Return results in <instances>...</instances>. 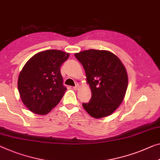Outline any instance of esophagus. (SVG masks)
Returning a JSON list of instances; mask_svg holds the SVG:
<instances>
[{"label":"esophagus","instance_id":"esophagus-1","mask_svg":"<svg viewBox=\"0 0 160 160\" xmlns=\"http://www.w3.org/2000/svg\"><path fill=\"white\" fill-rule=\"evenodd\" d=\"M78 88H79V85H76L75 86L73 87V89L75 90H78Z\"/></svg>","mask_w":160,"mask_h":160}]
</instances>
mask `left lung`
I'll return each instance as SVG.
<instances>
[{
    "mask_svg": "<svg viewBox=\"0 0 160 160\" xmlns=\"http://www.w3.org/2000/svg\"><path fill=\"white\" fill-rule=\"evenodd\" d=\"M75 57L85 69L92 92L83 108L95 118L111 115L123 101L127 89L125 67L117 56L106 50H85Z\"/></svg>",
    "mask_w": 160,
    "mask_h": 160,
    "instance_id": "8db88e82",
    "label": "left lung"
}]
</instances>
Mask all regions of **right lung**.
I'll return each mask as SVG.
<instances>
[{
	"instance_id": "obj_1",
	"label": "right lung",
	"mask_w": 160,
	"mask_h": 160,
	"mask_svg": "<svg viewBox=\"0 0 160 160\" xmlns=\"http://www.w3.org/2000/svg\"><path fill=\"white\" fill-rule=\"evenodd\" d=\"M61 50L49 49L36 54L19 74L18 90L21 101L33 113L45 115L65 94L60 67L69 57Z\"/></svg>"
}]
</instances>
